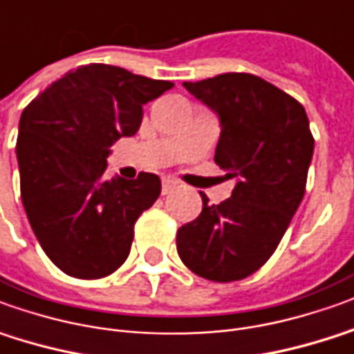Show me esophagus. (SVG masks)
<instances>
[{"instance_id": "1", "label": "esophagus", "mask_w": 354, "mask_h": 354, "mask_svg": "<svg viewBox=\"0 0 354 354\" xmlns=\"http://www.w3.org/2000/svg\"><path fill=\"white\" fill-rule=\"evenodd\" d=\"M175 187H177V181H175V179H169V177H165V179L162 181V192H163V194L171 192Z\"/></svg>"}]
</instances>
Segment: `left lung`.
I'll use <instances>...</instances> for the list:
<instances>
[{
	"mask_svg": "<svg viewBox=\"0 0 354 354\" xmlns=\"http://www.w3.org/2000/svg\"><path fill=\"white\" fill-rule=\"evenodd\" d=\"M183 86L219 117L214 160L235 189L218 206L201 194V216L179 227L177 252L204 279H245L274 254L303 201L314 153L308 117L283 90L248 73Z\"/></svg>",
	"mask_w": 354,
	"mask_h": 354,
	"instance_id": "1",
	"label": "left lung"
}]
</instances>
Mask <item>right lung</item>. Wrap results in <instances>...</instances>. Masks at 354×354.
<instances>
[{
	"instance_id": "obj_1",
	"label": "right lung",
	"mask_w": 354,
	"mask_h": 354,
	"mask_svg": "<svg viewBox=\"0 0 354 354\" xmlns=\"http://www.w3.org/2000/svg\"><path fill=\"white\" fill-rule=\"evenodd\" d=\"M173 88L127 69L90 63L34 98L19 121L21 198L40 247L79 279L113 274L127 260L135 221L162 191L153 173L106 177L111 146L133 136L142 106Z\"/></svg>"
}]
</instances>
